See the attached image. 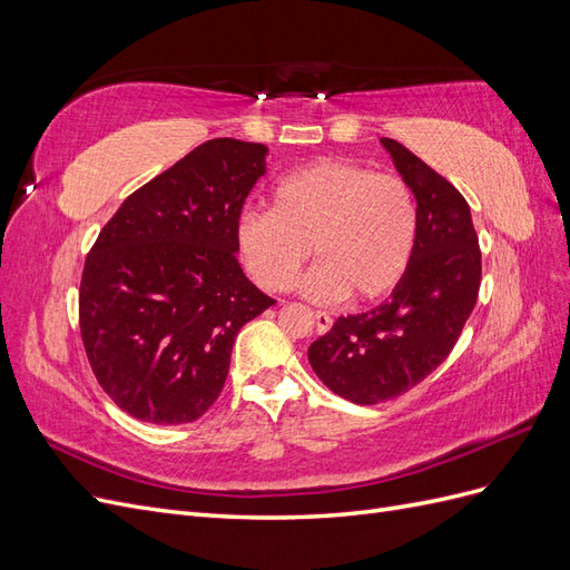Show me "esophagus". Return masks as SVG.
Wrapping results in <instances>:
<instances>
[{"label":"esophagus","mask_w":570,"mask_h":570,"mask_svg":"<svg viewBox=\"0 0 570 570\" xmlns=\"http://www.w3.org/2000/svg\"><path fill=\"white\" fill-rule=\"evenodd\" d=\"M314 318H316V327H318V333H327V331H331L333 318L327 316L325 312H314Z\"/></svg>","instance_id":"obj_1"}]
</instances>
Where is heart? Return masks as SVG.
Masks as SVG:
<instances>
[{
  "label": "heart",
  "instance_id": "b5f03b06",
  "mask_svg": "<svg viewBox=\"0 0 570 570\" xmlns=\"http://www.w3.org/2000/svg\"><path fill=\"white\" fill-rule=\"evenodd\" d=\"M419 228L416 197L400 176L321 159L275 180L271 212L239 216L237 247L258 285L285 292L314 245L321 264L302 283L306 297L373 302L404 281Z\"/></svg>",
  "mask_w": 570,
  "mask_h": 570
}]
</instances>
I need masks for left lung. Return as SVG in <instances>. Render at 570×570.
<instances>
[{
  "label": "left lung",
  "instance_id": "8db88e82",
  "mask_svg": "<svg viewBox=\"0 0 570 570\" xmlns=\"http://www.w3.org/2000/svg\"><path fill=\"white\" fill-rule=\"evenodd\" d=\"M419 206V245L404 281L371 312L340 316L308 347L323 385L354 404L394 400L450 356L480 289V247L469 202L416 154L383 137Z\"/></svg>",
  "mask_w": 570,
  "mask_h": 570
}]
</instances>
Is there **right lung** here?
Listing matches in <instances>:
<instances>
[{
  "label": "right lung",
  "mask_w": 570,
  "mask_h": 570,
  "mask_svg": "<svg viewBox=\"0 0 570 570\" xmlns=\"http://www.w3.org/2000/svg\"><path fill=\"white\" fill-rule=\"evenodd\" d=\"M268 147L218 137L132 193L80 281L97 383L137 421L193 423L228 377L239 327L271 304L237 262V223Z\"/></svg>",
  "instance_id": "right-lung-1"
}]
</instances>
